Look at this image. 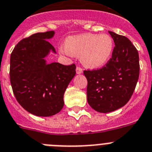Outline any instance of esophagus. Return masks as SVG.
Returning <instances> with one entry per match:
<instances>
[{
	"label": "esophagus",
	"instance_id": "esophagus-1",
	"mask_svg": "<svg viewBox=\"0 0 152 152\" xmlns=\"http://www.w3.org/2000/svg\"><path fill=\"white\" fill-rule=\"evenodd\" d=\"M76 73H77V74H80V73H83V68L82 67H80V66H77V67H76Z\"/></svg>",
	"mask_w": 152,
	"mask_h": 152
}]
</instances>
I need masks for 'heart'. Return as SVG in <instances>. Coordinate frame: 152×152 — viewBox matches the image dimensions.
<instances>
[{
	"mask_svg": "<svg viewBox=\"0 0 152 152\" xmlns=\"http://www.w3.org/2000/svg\"><path fill=\"white\" fill-rule=\"evenodd\" d=\"M65 45L60 49L61 52L81 56L83 64L89 68H98L106 64L114 49L113 38L106 34H84L69 37Z\"/></svg>",
	"mask_w": 152,
	"mask_h": 152,
	"instance_id": "heart-1",
	"label": "heart"
}]
</instances>
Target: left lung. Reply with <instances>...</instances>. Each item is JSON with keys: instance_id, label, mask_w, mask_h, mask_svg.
Wrapping results in <instances>:
<instances>
[{"instance_id": "obj_1", "label": "left lung", "mask_w": 152, "mask_h": 152, "mask_svg": "<svg viewBox=\"0 0 152 152\" xmlns=\"http://www.w3.org/2000/svg\"><path fill=\"white\" fill-rule=\"evenodd\" d=\"M109 33L115 42L112 58L100 69L84 70L88 103L103 113L115 111L129 101L140 75L138 51L131 41L113 31Z\"/></svg>"}]
</instances>
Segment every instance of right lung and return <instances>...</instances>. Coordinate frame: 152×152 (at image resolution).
<instances>
[{
  "label": "right lung",
  "instance_id": "right-lung-1",
  "mask_svg": "<svg viewBox=\"0 0 152 152\" xmlns=\"http://www.w3.org/2000/svg\"><path fill=\"white\" fill-rule=\"evenodd\" d=\"M54 31L24 38L10 55V79L18 103L26 111L41 117L58 113L64 106V94L76 75V65L46 64L44 58L55 48L47 40Z\"/></svg>",
  "mask_w": 152,
  "mask_h": 152
}]
</instances>
